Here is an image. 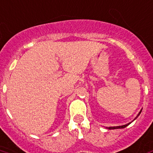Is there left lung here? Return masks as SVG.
Instances as JSON below:
<instances>
[{
	"label": "left lung",
	"mask_w": 153,
	"mask_h": 153,
	"mask_svg": "<svg viewBox=\"0 0 153 153\" xmlns=\"http://www.w3.org/2000/svg\"><path fill=\"white\" fill-rule=\"evenodd\" d=\"M141 111H142V110H140V113H139V114L137 115L136 117H135V118H134V120H135V119H136V118H137V117H139V115H140V113H141ZM134 120H133V121H134ZM133 121H132V122H133ZM131 123H127V124H126V125L119 126H110V127H106V128L108 129V130H114V129H122V128H125L126 126H128L129 124H131Z\"/></svg>",
	"instance_id": "8db88e82"
}]
</instances>
